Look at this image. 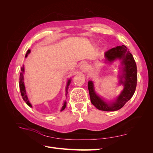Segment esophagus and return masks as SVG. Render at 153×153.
<instances>
[{"mask_svg":"<svg viewBox=\"0 0 153 153\" xmlns=\"http://www.w3.org/2000/svg\"><path fill=\"white\" fill-rule=\"evenodd\" d=\"M87 64L85 63V62H83V63L81 64V66H80V69H82V71H85L86 69H87Z\"/></svg>","mask_w":153,"mask_h":153,"instance_id":"esophagus-1","label":"esophagus"}]
</instances>
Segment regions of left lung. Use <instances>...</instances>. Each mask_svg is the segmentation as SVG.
<instances>
[{
  "instance_id": "1",
  "label": "left lung",
  "mask_w": 153,
  "mask_h": 153,
  "mask_svg": "<svg viewBox=\"0 0 153 153\" xmlns=\"http://www.w3.org/2000/svg\"><path fill=\"white\" fill-rule=\"evenodd\" d=\"M105 57L110 62L116 59L122 60L123 74L120 80V84L124 85L123 91L115 102L107 103L96 94L92 81L88 82V89L91 103L97 108L103 111H116L123 107L135 93L137 82V65L132 54L125 45L118 46L106 51Z\"/></svg>"
}]
</instances>
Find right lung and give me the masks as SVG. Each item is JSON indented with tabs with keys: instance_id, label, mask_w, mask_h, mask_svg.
<instances>
[{
	"instance_id": "obj_1",
	"label": "right lung",
	"mask_w": 153,
	"mask_h": 153,
	"mask_svg": "<svg viewBox=\"0 0 153 153\" xmlns=\"http://www.w3.org/2000/svg\"><path fill=\"white\" fill-rule=\"evenodd\" d=\"M30 52V50H28L27 51V53L25 54V57H27V55H28L29 53ZM21 71L22 72L20 73V82H19V86H20V92H21V95L22 96V98L23 100H24V101H25V102L27 103V105H29L30 107H32V105H30L29 101L28 100V98H27V93H26V91H25V85H24V75H23V73H24V66L22 67L21 68ZM70 82H71V80L70 79H69L68 82V84H67V87H66V92L68 91V86L69 85V84H70ZM68 93V92H67ZM66 103L64 102V105L62 106V107L61 108V111L63 110L64 108H66Z\"/></svg>"
}]
</instances>
